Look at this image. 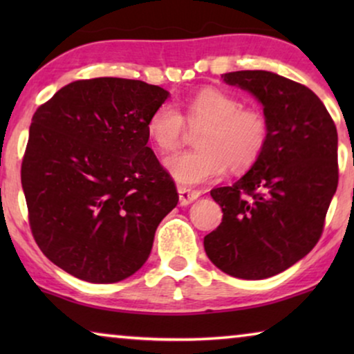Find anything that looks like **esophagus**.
<instances>
[{"instance_id":"1","label":"esophagus","mask_w":354,"mask_h":354,"mask_svg":"<svg viewBox=\"0 0 354 354\" xmlns=\"http://www.w3.org/2000/svg\"><path fill=\"white\" fill-rule=\"evenodd\" d=\"M177 192H178V200H180L182 206L190 205V203L195 201L196 198L201 195L198 190H192V188H187V187H177Z\"/></svg>"}]
</instances>
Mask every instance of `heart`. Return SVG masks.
I'll list each match as a JSON object with an SVG mask.
<instances>
[{
	"mask_svg": "<svg viewBox=\"0 0 354 354\" xmlns=\"http://www.w3.org/2000/svg\"><path fill=\"white\" fill-rule=\"evenodd\" d=\"M188 125H203L196 149L166 158L164 167L180 185H198L219 177L230 166L245 171L258 161L269 140L264 114L254 108H241V101L224 90L201 88L183 103ZM172 104L158 106L148 118L147 133L167 153L182 142L185 122Z\"/></svg>",
	"mask_w": 354,
	"mask_h": 354,
	"instance_id": "1",
	"label": "heart"
}]
</instances>
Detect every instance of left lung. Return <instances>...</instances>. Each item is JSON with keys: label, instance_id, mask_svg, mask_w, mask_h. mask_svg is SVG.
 Returning a JSON list of instances; mask_svg holds the SVG:
<instances>
[{"label": "left lung", "instance_id": "8db88e82", "mask_svg": "<svg viewBox=\"0 0 354 354\" xmlns=\"http://www.w3.org/2000/svg\"><path fill=\"white\" fill-rule=\"evenodd\" d=\"M222 79L263 104L269 140L243 177L211 190L224 216L205 236V251L232 277L268 279L321 239L338 185L337 127L313 90L282 75L236 71Z\"/></svg>", "mask_w": 354, "mask_h": 354}]
</instances>
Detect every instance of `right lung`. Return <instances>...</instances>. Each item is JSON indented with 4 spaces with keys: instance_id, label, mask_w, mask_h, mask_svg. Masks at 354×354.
Wrapping results in <instances>:
<instances>
[{
    "instance_id": "obj_1",
    "label": "right lung",
    "mask_w": 354,
    "mask_h": 354,
    "mask_svg": "<svg viewBox=\"0 0 354 354\" xmlns=\"http://www.w3.org/2000/svg\"><path fill=\"white\" fill-rule=\"evenodd\" d=\"M169 91L98 77L62 86L35 111L21 180L37 245L57 268L114 283L147 263L178 193L153 149L148 118Z\"/></svg>"
}]
</instances>
